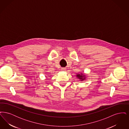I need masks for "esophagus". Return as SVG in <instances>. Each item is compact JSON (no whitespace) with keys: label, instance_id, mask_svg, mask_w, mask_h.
I'll list each match as a JSON object with an SVG mask.
<instances>
[{"label":"esophagus","instance_id":"obj_1","mask_svg":"<svg viewBox=\"0 0 129 129\" xmlns=\"http://www.w3.org/2000/svg\"><path fill=\"white\" fill-rule=\"evenodd\" d=\"M65 70H66V69L64 68H62L61 69V70L62 71H65Z\"/></svg>","mask_w":129,"mask_h":129}]
</instances>
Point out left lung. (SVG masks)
Segmentation results:
<instances>
[{
  "label": "left lung",
  "instance_id": "1",
  "mask_svg": "<svg viewBox=\"0 0 129 129\" xmlns=\"http://www.w3.org/2000/svg\"><path fill=\"white\" fill-rule=\"evenodd\" d=\"M76 76L77 78L79 79L80 81H83L84 80H85L86 79V75L85 74L83 73L80 74H77L76 75Z\"/></svg>",
  "mask_w": 129,
  "mask_h": 129
}]
</instances>
